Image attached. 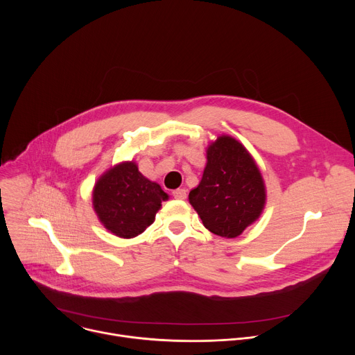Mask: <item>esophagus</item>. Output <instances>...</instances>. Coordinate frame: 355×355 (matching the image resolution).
<instances>
[{
    "label": "esophagus",
    "mask_w": 355,
    "mask_h": 355,
    "mask_svg": "<svg viewBox=\"0 0 355 355\" xmlns=\"http://www.w3.org/2000/svg\"><path fill=\"white\" fill-rule=\"evenodd\" d=\"M173 196L175 199H185L187 198V191L184 188H178V189H174L173 191Z\"/></svg>",
    "instance_id": "esophagus-1"
}]
</instances>
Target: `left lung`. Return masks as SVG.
<instances>
[{
	"instance_id": "8db88e82",
	"label": "left lung",
	"mask_w": 355,
	"mask_h": 355,
	"mask_svg": "<svg viewBox=\"0 0 355 355\" xmlns=\"http://www.w3.org/2000/svg\"><path fill=\"white\" fill-rule=\"evenodd\" d=\"M207 167L189 204L214 234L233 239L254 223L266 205V185L247 148L222 135L208 146Z\"/></svg>"
}]
</instances>
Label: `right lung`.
<instances>
[{"mask_svg": "<svg viewBox=\"0 0 355 355\" xmlns=\"http://www.w3.org/2000/svg\"><path fill=\"white\" fill-rule=\"evenodd\" d=\"M168 195L147 180L135 162H123L101 175L92 191V205L99 222L111 233L132 239L155 222Z\"/></svg>", "mask_w": 355, "mask_h": 355, "instance_id": "1", "label": "right lung"}]
</instances>
